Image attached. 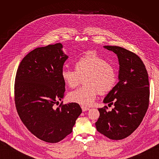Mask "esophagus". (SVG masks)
Returning <instances> with one entry per match:
<instances>
[{
  "label": "esophagus",
  "instance_id": "obj_1",
  "mask_svg": "<svg viewBox=\"0 0 159 159\" xmlns=\"http://www.w3.org/2000/svg\"><path fill=\"white\" fill-rule=\"evenodd\" d=\"M81 109H82V111H83L84 112V111H88V110L89 109V108L86 107H84V106L81 107Z\"/></svg>",
  "mask_w": 159,
  "mask_h": 159
}]
</instances>
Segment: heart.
I'll use <instances>...</instances> for the list:
<instances>
[{
    "label": "heart",
    "mask_w": 159,
    "mask_h": 159,
    "mask_svg": "<svg viewBox=\"0 0 159 159\" xmlns=\"http://www.w3.org/2000/svg\"><path fill=\"white\" fill-rule=\"evenodd\" d=\"M75 69L64 68L61 78L71 88L80 84L81 77L86 75L83 86L71 91L69 99L72 102L84 106H90L99 93L105 94L111 90L116 82V72L112 65L95 52H89L81 56L75 63Z\"/></svg>",
    "instance_id": "obj_1"
}]
</instances>
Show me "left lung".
<instances>
[{
	"label": "left lung",
	"mask_w": 159,
	"mask_h": 159,
	"mask_svg": "<svg viewBox=\"0 0 159 159\" xmlns=\"http://www.w3.org/2000/svg\"><path fill=\"white\" fill-rule=\"evenodd\" d=\"M118 57V83L103 99L114 105L111 111L99 108L95 123L98 131L113 140L129 136L141 124L149 103V81L143 61L134 53L116 46H104Z\"/></svg>",
	"instance_id": "left-lung-1"
}]
</instances>
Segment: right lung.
<instances>
[{
    "label": "right lung",
    "instance_id": "add662e5",
    "mask_svg": "<svg viewBox=\"0 0 159 159\" xmlns=\"http://www.w3.org/2000/svg\"><path fill=\"white\" fill-rule=\"evenodd\" d=\"M61 43L39 47L24 57L17 70L14 97L22 123L38 139L55 143L72 132L82 112L76 103L55 104L64 97L61 71L68 56Z\"/></svg>",
    "mask_w": 159,
    "mask_h": 159
}]
</instances>
